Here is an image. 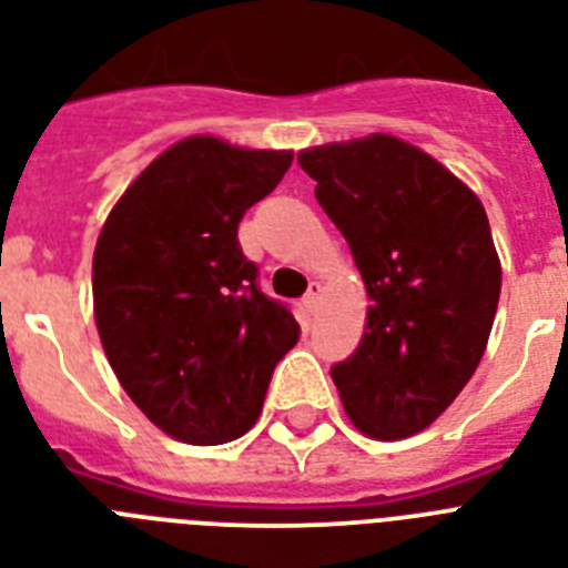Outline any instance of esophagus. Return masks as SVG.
Segmentation results:
<instances>
[{"instance_id":"esophagus-1","label":"esophagus","mask_w":568,"mask_h":568,"mask_svg":"<svg viewBox=\"0 0 568 568\" xmlns=\"http://www.w3.org/2000/svg\"><path fill=\"white\" fill-rule=\"evenodd\" d=\"M321 292H324V285L317 283V280H312V283H308L306 297H303V306H306L308 312H315L317 308V303H321Z\"/></svg>"}]
</instances>
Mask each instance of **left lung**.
<instances>
[{"mask_svg":"<svg viewBox=\"0 0 568 568\" xmlns=\"http://www.w3.org/2000/svg\"><path fill=\"white\" fill-rule=\"evenodd\" d=\"M297 163L371 297L356 353L332 367L341 405L367 437L417 435L455 403L490 338L501 262L484 204L390 133L303 149Z\"/></svg>","mask_w":568,"mask_h":568,"instance_id":"1","label":"left lung"}]
</instances>
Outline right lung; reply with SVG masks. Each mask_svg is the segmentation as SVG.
<instances>
[{"label": "right lung", "instance_id": "add662e5", "mask_svg": "<svg viewBox=\"0 0 568 568\" xmlns=\"http://www.w3.org/2000/svg\"><path fill=\"white\" fill-rule=\"evenodd\" d=\"M294 151L186 136L124 189L92 253V315L133 405L174 440L219 446L256 423L300 324L256 288L239 221Z\"/></svg>", "mask_w": 568, "mask_h": 568}]
</instances>
